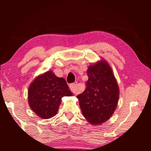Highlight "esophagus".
<instances>
[{
    "label": "esophagus",
    "mask_w": 151,
    "mask_h": 151,
    "mask_svg": "<svg viewBox=\"0 0 151 151\" xmlns=\"http://www.w3.org/2000/svg\"><path fill=\"white\" fill-rule=\"evenodd\" d=\"M76 86H77V83H75L73 84H70L69 87L70 88L71 91L73 92L74 94L77 93V90H76Z\"/></svg>",
    "instance_id": "1"
}]
</instances>
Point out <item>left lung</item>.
<instances>
[{"instance_id":"1","label":"left lung","mask_w":151,"mask_h":151,"mask_svg":"<svg viewBox=\"0 0 151 151\" xmlns=\"http://www.w3.org/2000/svg\"><path fill=\"white\" fill-rule=\"evenodd\" d=\"M87 75L86 89L76 98L85 118L92 124H100L111 118L116 108L118 84L105 60L88 66Z\"/></svg>"}]
</instances>
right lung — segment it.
<instances>
[{
	"label": "right lung",
	"mask_w": 151,
	"mask_h": 151,
	"mask_svg": "<svg viewBox=\"0 0 151 151\" xmlns=\"http://www.w3.org/2000/svg\"><path fill=\"white\" fill-rule=\"evenodd\" d=\"M72 95L65 79L57 77L50 70L38 76L30 84L28 102L38 116L48 119L57 113L62 97Z\"/></svg>",
	"instance_id": "add662e5"
}]
</instances>
